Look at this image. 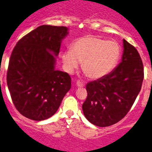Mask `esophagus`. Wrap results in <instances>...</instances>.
I'll use <instances>...</instances> for the list:
<instances>
[{"mask_svg":"<svg viewBox=\"0 0 152 152\" xmlns=\"http://www.w3.org/2000/svg\"><path fill=\"white\" fill-rule=\"evenodd\" d=\"M76 86H78V87H80V88H82V87H84V83H80V82H79V81H78L77 83H76Z\"/></svg>","mask_w":152,"mask_h":152,"instance_id":"esophagus-1","label":"esophagus"}]
</instances>
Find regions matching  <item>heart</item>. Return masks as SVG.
Segmentation results:
<instances>
[{
  "instance_id": "1",
  "label": "heart",
  "mask_w": 152,
  "mask_h": 152,
  "mask_svg": "<svg viewBox=\"0 0 152 152\" xmlns=\"http://www.w3.org/2000/svg\"><path fill=\"white\" fill-rule=\"evenodd\" d=\"M120 53V47L115 42L88 35L78 38L73 42L72 49L64 52L62 62L69 73H73L79 62H83L84 73L91 79H97L111 71Z\"/></svg>"
}]
</instances>
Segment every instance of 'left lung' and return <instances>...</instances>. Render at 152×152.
I'll list each match as a JSON object with an SVG mask.
<instances>
[{
  "label": "left lung",
  "mask_w": 152,
  "mask_h": 152,
  "mask_svg": "<svg viewBox=\"0 0 152 152\" xmlns=\"http://www.w3.org/2000/svg\"><path fill=\"white\" fill-rule=\"evenodd\" d=\"M121 62L111 73L87 84L88 95L83 104L86 118L98 127L118 122L130 111L144 79L140 55L134 46L123 39Z\"/></svg>",
  "instance_id": "obj_1"
}]
</instances>
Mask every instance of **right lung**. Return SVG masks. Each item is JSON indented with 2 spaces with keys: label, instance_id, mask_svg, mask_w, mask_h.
<instances>
[{
  "label": "right lung",
  "instance_id": "add662e5",
  "mask_svg": "<svg viewBox=\"0 0 152 152\" xmlns=\"http://www.w3.org/2000/svg\"><path fill=\"white\" fill-rule=\"evenodd\" d=\"M67 31L64 26L41 25L12 50L7 83L14 106L28 118L42 121L53 115L71 88L69 75L55 69Z\"/></svg>",
  "mask_w": 152,
  "mask_h": 152
}]
</instances>
